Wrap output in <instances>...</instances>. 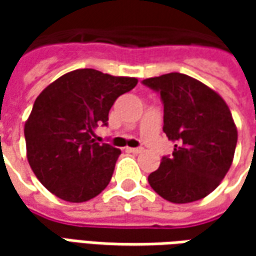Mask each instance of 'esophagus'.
<instances>
[{"instance_id":"1","label":"esophagus","mask_w":256,"mask_h":256,"mask_svg":"<svg viewBox=\"0 0 256 256\" xmlns=\"http://www.w3.org/2000/svg\"><path fill=\"white\" fill-rule=\"evenodd\" d=\"M128 151L132 154H141L144 151L142 148H128Z\"/></svg>"}]
</instances>
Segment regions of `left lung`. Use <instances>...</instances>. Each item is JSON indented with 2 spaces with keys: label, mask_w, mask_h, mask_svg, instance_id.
I'll list each match as a JSON object with an SVG mask.
<instances>
[{
  "label": "left lung",
  "mask_w": 256,
  "mask_h": 256,
  "mask_svg": "<svg viewBox=\"0 0 256 256\" xmlns=\"http://www.w3.org/2000/svg\"><path fill=\"white\" fill-rule=\"evenodd\" d=\"M161 94L164 132L175 144L148 182L164 200L188 204L210 195L230 171L238 131L226 102L201 81L180 72L146 78Z\"/></svg>",
  "instance_id": "1"
}]
</instances>
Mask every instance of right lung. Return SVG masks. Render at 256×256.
<instances>
[{
    "label": "right lung",
    "mask_w": 256,
    "mask_h": 256,
    "mask_svg": "<svg viewBox=\"0 0 256 256\" xmlns=\"http://www.w3.org/2000/svg\"><path fill=\"white\" fill-rule=\"evenodd\" d=\"M138 80L84 68L66 72L35 100L25 121L26 158L35 176L68 202L92 200L112 178L121 150L94 140L115 100Z\"/></svg>",
    "instance_id": "right-lung-1"
}]
</instances>
